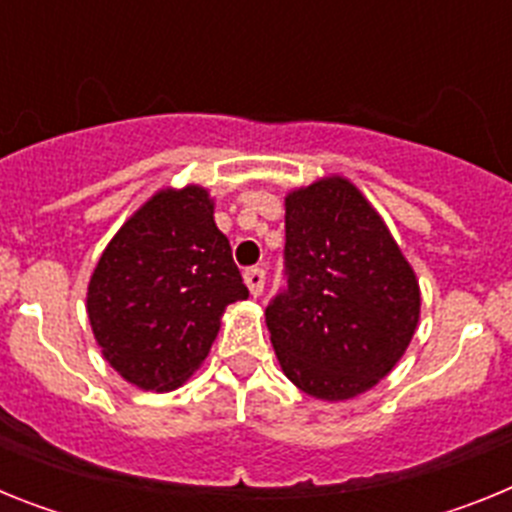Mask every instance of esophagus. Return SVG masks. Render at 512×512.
I'll return each mask as SVG.
<instances>
[{"label": "esophagus", "instance_id": "obj_1", "mask_svg": "<svg viewBox=\"0 0 512 512\" xmlns=\"http://www.w3.org/2000/svg\"><path fill=\"white\" fill-rule=\"evenodd\" d=\"M243 279H246L248 292H251L253 297H259L261 292H264V284H266V271L264 269H259V266H251V269L243 271Z\"/></svg>", "mask_w": 512, "mask_h": 512}]
</instances>
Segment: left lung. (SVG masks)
Here are the masks:
<instances>
[{
    "label": "left lung",
    "mask_w": 512,
    "mask_h": 512,
    "mask_svg": "<svg viewBox=\"0 0 512 512\" xmlns=\"http://www.w3.org/2000/svg\"><path fill=\"white\" fill-rule=\"evenodd\" d=\"M287 289L266 307L282 372L338 402L372 390L405 354L420 289L382 217L343 176L287 194Z\"/></svg>",
    "instance_id": "obj_1"
}]
</instances>
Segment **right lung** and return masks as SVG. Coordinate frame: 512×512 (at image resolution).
<instances>
[{"mask_svg": "<svg viewBox=\"0 0 512 512\" xmlns=\"http://www.w3.org/2000/svg\"><path fill=\"white\" fill-rule=\"evenodd\" d=\"M248 289L207 189H161L104 248L87 292L102 356L140 390L169 392L210 354Z\"/></svg>", "mask_w": 512, "mask_h": 512, "instance_id": "right-lung-1", "label": "right lung"}]
</instances>
